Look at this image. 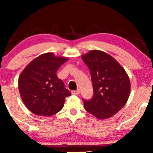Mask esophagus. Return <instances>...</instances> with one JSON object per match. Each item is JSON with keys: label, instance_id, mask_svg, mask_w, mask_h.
Listing matches in <instances>:
<instances>
[{"label": "esophagus", "instance_id": "obj_1", "mask_svg": "<svg viewBox=\"0 0 153 153\" xmlns=\"http://www.w3.org/2000/svg\"><path fill=\"white\" fill-rule=\"evenodd\" d=\"M72 94H75V95H78L79 94H80V90L78 89V90H76V91H72Z\"/></svg>", "mask_w": 153, "mask_h": 153}]
</instances>
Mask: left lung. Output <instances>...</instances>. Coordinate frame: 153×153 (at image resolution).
<instances>
[{
  "mask_svg": "<svg viewBox=\"0 0 153 153\" xmlns=\"http://www.w3.org/2000/svg\"><path fill=\"white\" fill-rule=\"evenodd\" d=\"M90 70L94 96L83 100L85 109L99 119L115 115L127 102L130 80L116 59L103 51L94 50L81 56Z\"/></svg>",
  "mask_w": 153,
  "mask_h": 153,
  "instance_id": "left-lung-1",
  "label": "left lung"
}]
</instances>
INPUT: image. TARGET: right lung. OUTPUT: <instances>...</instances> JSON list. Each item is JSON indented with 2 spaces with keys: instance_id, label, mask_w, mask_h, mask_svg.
I'll return each instance as SVG.
<instances>
[{
  "instance_id": "right-lung-1",
  "label": "right lung",
  "mask_w": 153,
  "mask_h": 153,
  "mask_svg": "<svg viewBox=\"0 0 153 153\" xmlns=\"http://www.w3.org/2000/svg\"><path fill=\"white\" fill-rule=\"evenodd\" d=\"M68 59L52 52L42 54L29 63L19 75L20 96L26 108L35 115L55 114L63 108L67 96L71 95L56 74Z\"/></svg>"
}]
</instances>
